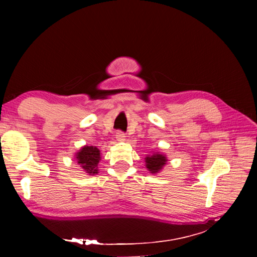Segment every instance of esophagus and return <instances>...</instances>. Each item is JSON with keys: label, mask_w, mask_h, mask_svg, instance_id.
I'll list each match as a JSON object with an SVG mask.
<instances>
[{"label": "esophagus", "mask_w": 257, "mask_h": 257, "mask_svg": "<svg viewBox=\"0 0 257 257\" xmlns=\"http://www.w3.org/2000/svg\"><path fill=\"white\" fill-rule=\"evenodd\" d=\"M125 134L123 133V132H120V131H118L115 133V138H116V141H119V142H123V141H125Z\"/></svg>", "instance_id": "34e87169"}]
</instances>
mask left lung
<instances>
[{"mask_svg":"<svg viewBox=\"0 0 257 257\" xmlns=\"http://www.w3.org/2000/svg\"><path fill=\"white\" fill-rule=\"evenodd\" d=\"M146 167L152 175L159 174L161 170L166 165L167 157L166 154L161 152H152L151 154H147L145 158Z\"/></svg>","mask_w":257,"mask_h":257,"instance_id":"obj_1","label":"left lung"}]
</instances>
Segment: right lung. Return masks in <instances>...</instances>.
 Segmentation results:
<instances>
[{
    "instance_id": "1",
    "label": "right lung",
    "mask_w": 257,
    "mask_h": 257,
    "mask_svg": "<svg viewBox=\"0 0 257 257\" xmlns=\"http://www.w3.org/2000/svg\"><path fill=\"white\" fill-rule=\"evenodd\" d=\"M102 159L100 151L95 146H83L75 153V160L84 174L93 176L98 174V163Z\"/></svg>"
}]
</instances>
